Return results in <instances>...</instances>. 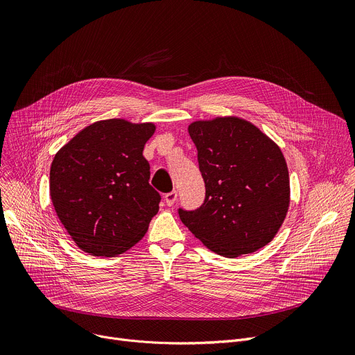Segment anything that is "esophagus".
Listing matches in <instances>:
<instances>
[{"label":"esophagus","instance_id":"34e87169","mask_svg":"<svg viewBox=\"0 0 355 355\" xmlns=\"http://www.w3.org/2000/svg\"><path fill=\"white\" fill-rule=\"evenodd\" d=\"M177 198H178V192H177V191H171V192L166 193V196H164V200H166V204H167L168 207H173V205L175 204Z\"/></svg>","mask_w":355,"mask_h":355}]
</instances>
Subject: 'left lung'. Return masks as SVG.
Masks as SVG:
<instances>
[{
	"instance_id": "left-lung-1",
	"label": "left lung",
	"mask_w": 355,
	"mask_h": 355,
	"mask_svg": "<svg viewBox=\"0 0 355 355\" xmlns=\"http://www.w3.org/2000/svg\"><path fill=\"white\" fill-rule=\"evenodd\" d=\"M188 133L207 192L198 209H178L181 222L223 257L267 245L289 208V174L281 148L236 116L192 122Z\"/></svg>"
}]
</instances>
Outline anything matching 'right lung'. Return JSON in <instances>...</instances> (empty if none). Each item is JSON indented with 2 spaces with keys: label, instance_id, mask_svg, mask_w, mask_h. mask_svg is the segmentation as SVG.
<instances>
[{
  "label": "right lung",
  "instance_id": "1",
  "mask_svg": "<svg viewBox=\"0 0 355 355\" xmlns=\"http://www.w3.org/2000/svg\"><path fill=\"white\" fill-rule=\"evenodd\" d=\"M153 123L107 119L64 144L50 167V198L74 243L91 256L114 257L135 245L157 212L143 157Z\"/></svg>",
  "mask_w": 355,
  "mask_h": 355
}]
</instances>
